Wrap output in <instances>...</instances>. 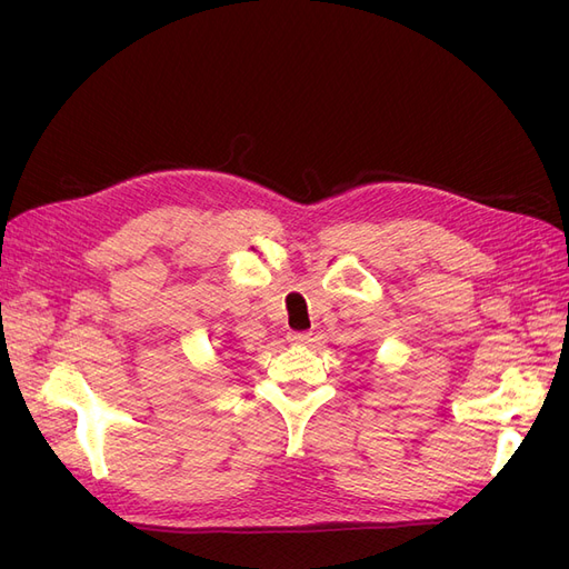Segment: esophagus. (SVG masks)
<instances>
[{
    "instance_id": "1",
    "label": "esophagus",
    "mask_w": 569,
    "mask_h": 569,
    "mask_svg": "<svg viewBox=\"0 0 569 569\" xmlns=\"http://www.w3.org/2000/svg\"><path fill=\"white\" fill-rule=\"evenodd\" d=\"M287 339L291 343H311L313 341V332H289Z\"/></svg>"
}]
</instances>
